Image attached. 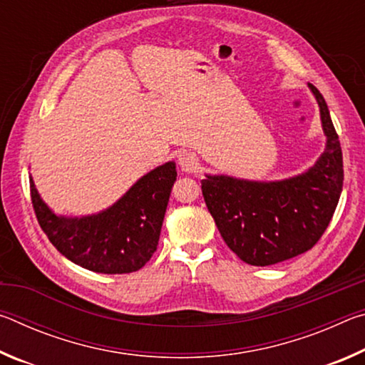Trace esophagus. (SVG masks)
Segmentation results:
<instances>
[{
  "label": "esophagus",
  "mask_w": 365,
  "mask_h": 365,
  "mask_svg": "<svg viewBox=\"0 0 365 365\" xmlns=\"http://www.w3.org/2000/svg\"><path fill=\"white\" fill-rule=\"evenodd\" d=\"M178 164H180V168L183 172H187V174H191V172H195L197 169V159L195 154L191 153H185L178 159Z\"/></svg>",
  "instance_id": "1"
}]
</instances>
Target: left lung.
I'll return each mask as SVG.
<instances>
[{"instance_id":"obj_1","label":"left lung","mask_w":365,"mask_h":365,"mask_svg":"<svg viewBox=\"0 0 365 365\" xmlns=\"http://www.w3.org/2000/svg\"><path fill=\"white\" fill-rule=\"evenodd\" d=\"M316 95L327 150L306 174L282 182H246L207 175L201 182L206 206L235 255L251 265H272L316 246L343 190V154L324 96Z\"/></svg>"}]
</instances>
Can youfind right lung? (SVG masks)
Here are the masks:
<instances>
[{
	"mask_svg": "<svg viewBox=\"0 0 365 365\" xmlns=\"http://www.w3.org/2000/svg\"><path fill=\"white\" fill-rule=\"evenodd\" d=\"M177 170L168 163L141 177L106 211L82 219L58 217L30 180V196L41 230L61 255L98 274H130L158 248L160 227Z\"/></svg>",
	"mask_w": 365,
	"mask_h": 365,
	"instance_id": "right-lung-1",
	"label": "right lung"
}]
</instances>
